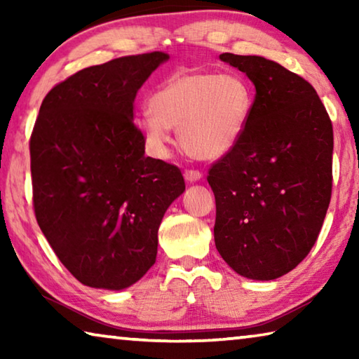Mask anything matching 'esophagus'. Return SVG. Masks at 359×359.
<instances>
[{"label": "esophagus", "instance_id": "1", "mask_svg": "<svg viewBox=\"0 0 359 359\" xmlns=\"http://www.w3.org/2000/svg\"><path fill=\"white\" fill-rule=\"evenodd\" d=\"M184 175H185V180L190 182V184H193V182H198L199 179L203 177V174L196 171V169H187Z\"/></svg>", "mask_w": 359, "mask_h": 359}]
</instances>
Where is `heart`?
<instances>
[{
	"mask_svg": "<svg viewBox=\"0 0 359 359\" xmlns=\"http://www.w3.org/2000/svg\"><path fill=\"white\" fill-rule=\"evenodd\" d=\"M149 104L139 125L151 147L165 151L174 128L188 155L212 161L229 154L244 137L255 96L238 74L179 71L158 85Z\"/></svg>",
	"mask_w": 359,
	"mask_h": 359,
	"instance_id": "b5f03b06",
	"label": "heart"
}]
</instances>
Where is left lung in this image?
<instances>
[{
	"mask_svg": "<svg viewBox=\"0 0 359 359\" xmlns=\"http://www.w3.org/2000/svg\"><path fill=\"white\" fill-rule=\"evenodd\" d=\"M220 60L253 82L244 137L209 169L215 247L229 267L274 280L307 257L332 190V123L306 79L257 55Z\"/></svg>",
	"mask_w": 359,
	"mask_h": 359,
	"instance_id": "obj_1",
	"label": "left lung"
}]
</instances>
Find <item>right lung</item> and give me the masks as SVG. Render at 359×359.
Listing matches in <instances>:
<instances>
[{
    "label": "right lung",
    "instance_id": "right-lung-1",
    "mask_svg": "<svg viewBox=\"0 0 359 359\" xmlns=\"http://www.w3.org/2000/svg\"><path fill=\"white\" fill-rule=\"evenodd\" d=\"M169 58L111 60L57 83L29 139L36 220L63 266L93 288L123 290L156 259L158 228L185 190L180 169L145 156L137 90Z\"/></svg>",
    "mask_w": 359,
    "mask_h": 359
}]
</instances>
